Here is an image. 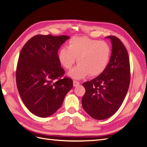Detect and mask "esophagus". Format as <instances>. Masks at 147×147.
Wrapping results in <instances>:
<instances>
[{
  "instance_id": "obj_1",
  "label": "esophagus",
  "mask_w": 147,
  "mask_h": 147,
  "mask_svg": "<svg viewBox=\"0 0 147 147\" xmlns=\"http://www.w3.org/2000/svg\"><path fill=\"white\" fill-rule=\"evenodd\" d=\"M73 84H74V86H78L80 84V82H77V81H75V80H74L73 82Z\"/></svg>"
}]
</instances>
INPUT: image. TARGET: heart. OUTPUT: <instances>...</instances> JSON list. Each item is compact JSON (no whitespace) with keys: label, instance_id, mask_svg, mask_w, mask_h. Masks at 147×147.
Returning a JSON list of instances; mask_svg holds the SVG:
<instances>
[{"label":"heart","instance_id":"obj_1","mask_svg":"<svg viewBox=\"0 0 147 147\" xmlns=\"http://www.w3.org/2000/svg\"><path fill=\"white\" fill-rule=\"evenodd\" d=\"M111 55V48L104 41L86 37H72L67 48H61L58 53L61 65L70 70L76 62L78 65L69 73L75 79H81L90 75L96 77L107 68Z\"/></svg>","mask_w":147,"mask_h":147}]
</instances>
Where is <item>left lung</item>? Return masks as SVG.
<instances>
[{
  "mask_svg": "<svg viewBox=\"0 0 147 147\" xmlns=\"http://www.w3.org/2000/svg\"><path fill=\"white\" fill-rule=\"evenodd\" d=\"M111 40L112 50L105 70L96 78L84 82L85 93L82 99L86 112L96 119L112 117L120 107L129 86L131 74L126 48L115 36Z\"/></svg>",
  "mask_w": 147,
  "mask_h": 147,
  "instance_id": "1",
  "label": "left lung"
}]
</instances>
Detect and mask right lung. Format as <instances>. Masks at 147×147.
<instances>
[{
	"label": "right lung",
	"instance_id": "right-lung-1",
	"mask_svg": "<svg viewBox=\"0 0 147 147\" xmlns=\"http://www.w3.org/2000/svg\"><path fill=\"white\" fill-rule=\"evenodd\" d=\"M70 37L37 35L21 50L16 70L18 90L24 104L37 117L51 116L63 104L73 88L72 80L64 77L57 51Z\"/></svg>",
	"mask_w": 147,
	"mask_h": 147
}]
</instances>
